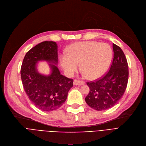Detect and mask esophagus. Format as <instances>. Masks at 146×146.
<instances>
[{
	"label": "esophagus",
	"instance_id": "34e87169",
	"mask_svg": "<svg viewBox=\"0 0 146 146\" xmlns=\"http://www.w3.org/2000/svg\"><path fill=\"white\" fill-rule=\"evenodd\" d=\"M85 84V82L79 81L77 80H74V85H84Z\"/></svg>",
	"mask_w": 146,
	"mask_h": 146
}]
</instances>
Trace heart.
<instances>
[{
    "instance_id": "b5f03b06",
    "label": "heart",
    "mask_w": 146,
    "mask_h": 146,
    "mask_svg": "<svg viewBox=\"0 0 146 146\" xmlns=\"http://www.w3.org/2000/svg\"><path fill=\"white\" fill-rule=\"evenodd\" d=\"M62 55L60 63L68 74H72L81 64V69L88 78L97 79L103 75L112 59V49L107 44L95 41L74 43Z\"/></svg>"
}]
</instances>
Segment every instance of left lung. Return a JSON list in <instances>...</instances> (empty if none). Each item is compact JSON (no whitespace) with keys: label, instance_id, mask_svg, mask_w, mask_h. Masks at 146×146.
I'll list each match as a JSON object with an SVG mask.
<instances>
[{"label":"left lung","instance_id":"8db88e82","mask_svg":"<svg viewBox=\"0 0 146 146\" xmlns=\"http://www.w3.org/2000/svg\"><path fill=\"white\" fill-rule=\"evenodd\" d=\"M114 58L110 70L101 78L87 82L90 92L85 98L87 104L97 111L114 106L123 96L128 78V68L123 51L113 44Z\"/></svg>","mask_w":146,"mask_h":146}]
</instances>
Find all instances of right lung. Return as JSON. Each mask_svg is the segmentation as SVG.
Listing matches in <instances>:
<instances>
[{
    "instance_id": "right-lung-1",
    "label": "right lung",
    "mask_w": 146,
    "mask_h": 146,
    "mask_svg": "<svg viewBox=\"0 0 146 146\" xmlns=\"http://www.w3.org/2000/svg\"><path fill=\"white\" fill-rule=\"evenodd\" d=\"M58 48L55 42H42L26 54L22 64L21 75L25 91L32 103L42 111H52L61 107L73 86V80L61 74L55 65L58 62ZM42 60L51 63L48 76L37 70V64Z\"/></svg>"
}]
</instances>
